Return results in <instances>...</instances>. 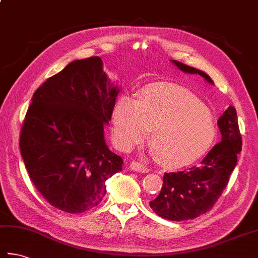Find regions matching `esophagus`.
<instances>
[{
	"label": "esophagus",
	"instance_id": "34e87169",
	"mask_svg": "<svg viewBox=\"0 0 258 258\" xmlns=\"http://www.w3.org/2000/svg\"><path fill=\"white\" fill-rule=\"evenodd\" d=\"M131 169L133 171H136V172H142V173H146L150 171L148 166H145L143 163L139 162V161H132V162H131Z\"/></svg>",
	"mask_w": 258,
	"mask_h": 258
}]
</instances>
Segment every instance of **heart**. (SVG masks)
I'll use <instances>...</instances> for the list:
<instances>
[{"mask_svg": "<svg viewBox=\"0 0 258 258\" xmlns=\"http://www.w3.org/2000/svg\"><path fill=\"white\" fill-rule=\"evenodd\" d=\"M113 128L124 150L142 143L153 128L159 159L174 166L200 158L216 136L210 110L188 89L173 84L146 86L138 102L127 96L119 98L113 110Z\"/></svg>", "mask_w": 258, "mask_h": 258, "instance_id": "obj_1", "label": "heart"}]
</instances>
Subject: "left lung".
<instances>
[{
  "instance_id": "8db88e82",
  "label": "left lung",
  "mask_w": 258,
  "mask_h": 258,
  "mask_svg": "<svg viewBox=\"0 0 258 258\" xmlns=\"http://www.w3.org/2000/svg\"><path fill=\"white\" fill-rule=\"evenodd\" d=\"M172 62L188 74H198L213 84L206 73L176 60ZM221 142L216 144L199 166L163 175L159 196L150 201L154 213L164 219L181 221L206 214L223 194L241 151V134L236 109L229 106L218 119Z\"/></svg>"
}]
</instances>
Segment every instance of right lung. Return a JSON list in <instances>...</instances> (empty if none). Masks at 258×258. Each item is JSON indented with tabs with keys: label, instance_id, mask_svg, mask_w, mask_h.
<instances>
[{
	"label": "right lung",
	"instance_id": "obj_1",
	"mask_svg": "<svg viewBox=\"0 0 258 258\" xmlns=\"http://www.w3.org/2000/svg\"><path fill=\"white\" fill-rule=\"evenodd\" d=\"M117 94L97 55L70 62L34 92L19 144L33 184L54 208H94L106 195L105 181L122 170V158L104 139Z\"/></svg>",
	"mask_w": 258,
	"mask_h": 258
}]
</instances>
